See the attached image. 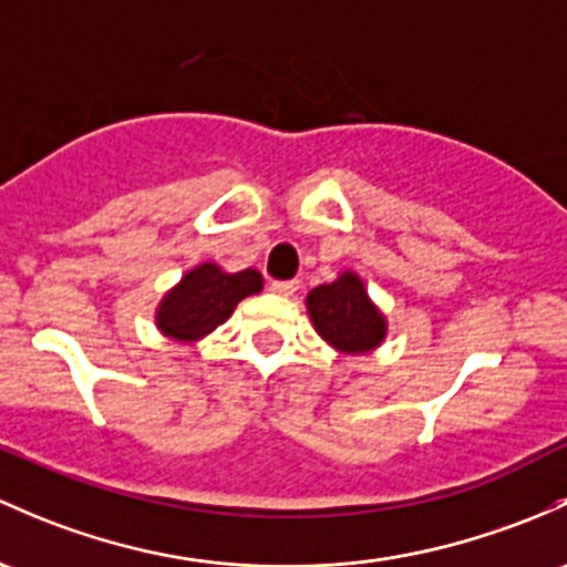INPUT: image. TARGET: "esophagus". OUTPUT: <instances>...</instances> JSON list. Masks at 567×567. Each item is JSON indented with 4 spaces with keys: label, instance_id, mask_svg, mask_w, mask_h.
<instances>
[{
    "label": "esophagus",
    "instance_id": "1",
    "mask_svg": "<svg viewBox=\"0 0 567 567\" xmlns=\"http://www.w3.org/2000/svg\"><path fill=\"white\" fill-rule=\"evenodd\" d=\"M268 290L277 296H293L296 290H299V282H296V279H277V282L268 285Z\"/></svg>",
    "mask_w": 567,
    "mask_h": 567
}]
</instances>
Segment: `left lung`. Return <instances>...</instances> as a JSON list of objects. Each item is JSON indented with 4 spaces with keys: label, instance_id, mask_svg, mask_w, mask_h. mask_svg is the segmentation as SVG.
I'll return each mask as SVG.
<instances>
[{
    "label": "left lung",
    "instance_id": "obj_1",
    "mask_svg": "<svg viewBox=\"0 0 567 567\" xmlns=\"http://www.w3.org/2000/svg\"><path fill=\"white\" fill-rule=\"evenodd\" d=\"M307 309L320 337L342 353H367L385 337V318L353 271H344L337 282L318 285L307 296Z\"/></svg>",
    "mask_w": 567,
    "mask_h": 567
}]
</instances>
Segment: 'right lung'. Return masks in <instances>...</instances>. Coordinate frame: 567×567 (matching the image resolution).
<instances>
[{
    "label": "right lung",
    "mask_w": 567,
    "mask_h": 567,
    "mask_svg": "<svg viewBox=\"0 0 567 567\" xmlns=\"http://www.w3.org/2000/svg\"><path fill=\"white\" fill-rule=\"evenodd\" d=\"M264 290V277L255 268L225 274L204 264L184 274L182 282L165 296L157 309L159 331L182 342H195L234 315L236 303Z\"/></svg>",
    "instance_id": "obj_1"
}]
</instances>
